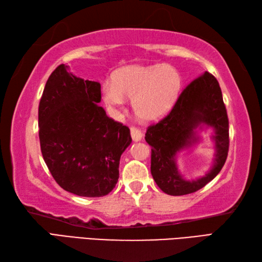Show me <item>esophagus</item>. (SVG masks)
Returning <instances> with one entry per match:
<instances>
[{"instance_id": "esophagus-1", "label": "esophagus", "mask_w": 262, "mask_h": 262, "mask_svg": "<svg viewBox=\"0 0 262 262\" xmlns=\"http://www.w3.org/2000/svg\"><path fill=\"white\" fill-rule=\"evenodd\" d=\"M130 135H132L133 141L135 142H140L143 137L142 132L136 127H130Z\"/></svg>"}]
</instances>
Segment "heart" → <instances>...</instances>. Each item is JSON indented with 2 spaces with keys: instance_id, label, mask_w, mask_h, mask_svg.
Returning a JSON list of instances; mask_svg holds the SVG:
<instances>
[{
  "instance_id": "1",
  "label": "heart",
  "mask_w": 262,
  "mask_h": 262,
  "mask_svg": "<svg viewBox=\"0 0 262 262\" xmlns=\"http://www.w3.org/2000/svg\"><path fill=\"white\" fill-rule=\"evenodd\" d=\"M181 75L170 65H132L113 75V84L105 83L102 97L111 109H119L124 98L132 99L137 117L155 121L169 114L181 89Z\"/></svg>"
}]
</instances>
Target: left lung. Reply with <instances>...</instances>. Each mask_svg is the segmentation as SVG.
I'll return each instance as SVG.
<instances>
[{"mask_svg": "<svg viewBox=\"0 0 262 262\" xmlns=\"http://www.w3.org/2000/svg\"><path fill=\"white\" fill-rule=\"evenodd\" d=\"M213 126L214 165L196 181L183 180L177 170L176 153L199 141L198 130ZM145 141L152 146L151 173L163 192L171 196L192 193L220 173L229 152V118L219 82L208 72L194 79L178 98L173 108L158 124L148 126Z\"/></svg>", "mask_w": 262, "mask_h": 262, "instance_id": "8db88e82", "label": "left lung"}]
</instances>
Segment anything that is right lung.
<instances>
[{"mask_svg":"<svg viewBox=\"0 0 262 262\" xmlns=\"http://www.w3.org/2000/svg\"><path fill=\"white\" fill-rule=\"evenodd\" d=\"M100 101V83L77 77L60 64L39 102L42 158L55 181L81 197H102L113 190L120 157L132 143L129 128L109 118Z\"/></svg>","mask_w":262,"mask_h":262,"instance_id":"add662e5","label":"right lung"}]
</instances>
